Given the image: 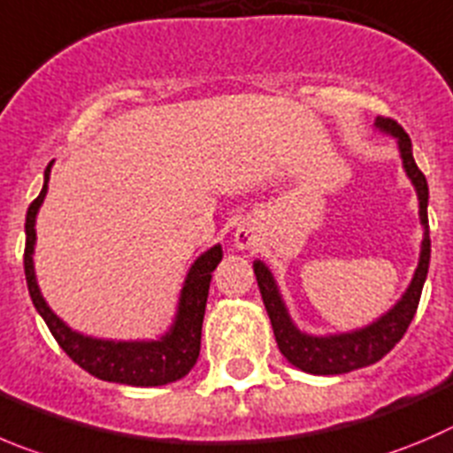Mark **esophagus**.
<instances>
[{"mask_svg": "<svg viewBox=\"0 0 453 453\" xmlns=\"http://www.w3.org/2000/svg\"><path fill=\"white\" fill-rule=\"evenodd\" d=\"M256 244V235H253V229H249V226H238L235 229V247L238 249H249Z\"/></svg>", "mask_w": 453, "mask_h": 453, "instance_id": "obj_1", "label": "esophagus"}]
</instances>
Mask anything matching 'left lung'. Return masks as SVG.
<instances>
[{
    "label": "left lung",
    "instance_id": "obj_1",
    "mask_svg": "<svg viewBox=\"0 0 453 453\" xmlns=\"http://www.w3.org/2000/svg\"><path fill=\"white\" fill-rule=\"evenodd\" d=\"M376 128L382 133H389L398 140L400 157H403V166L407 171V178L416 187L418 204H420V224H423V247H420V260H418V269L413 273L411 284L403 294V298L394 304V309L378 318L372 325L363 326V329L349 331V334H335V335H309L303 334L298 326L288 318L287 307L282 303V296L278 291L273 273L265 262H253V273L257 278V287H260L262 300H265L266 313H269L271 326H273L275 342H278L280 351L284 358L294 367L303 369L307 373H316V376H335V373H349L353 369L369 367V365L378 363L385 358L387 353L400 342L407 326L411 325L413 316H416L418 303H420V294H423V284L427 280L429 271V256H432V240H429V219H427V202H429V188L427 180H425L423 171L418 169L416 159L411 153V140L404 133L395 119L378 118Z\"/></svg>",
    "mask_w": 453,
    "mask_h": 453
}]
</instances>
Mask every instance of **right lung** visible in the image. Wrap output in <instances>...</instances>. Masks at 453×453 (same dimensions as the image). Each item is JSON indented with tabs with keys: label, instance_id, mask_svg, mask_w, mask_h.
Segmentation results:
<instances>
[{
	"label": "right lung",
	"instance_id": "right-lung-1",
	"mask_svg": "<svg viewBox=\"0 0 453 453\" xmlns=\"http://www.w3.org/2000/svg\"><path fill=\"white\" fill-rule=\"evenodd\" d=\"M50 162L44 171V187L42 193L30 202L26 213V249H24V273L28 294L37 313L44 318L50 334L59 347L66 351L73 363L80 365L90 376L109 382H122L131 387H157L169 385L187 376L200 356L202 320H204L206 298H209L211 273L222 260V247L215 244L202 253L188 269L180 294L178 313L173 326L159 340H102L77 334L64 320H59L46 304L40 287H37L33 251H35V218L49 191Z\"/></svg>",
	"mask_w": 453,
	"mask_h": 453
}]
</instances>
